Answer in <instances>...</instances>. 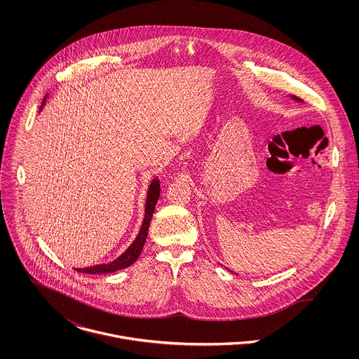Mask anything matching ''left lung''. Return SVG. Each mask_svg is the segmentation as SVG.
I'll use <instances>...</instances> for the list:
<instances>
[{"instance_id":"1","label":"left lung","mask_w":359,"mask_h":359,"mask_svg":"<svg viewBox=\"0 0 359 359\" xmlns=\"http://www.w3.org/2000/svg\"><path fill=\"white\" fill-rule=\"evenodd\" d=\"M292 98H293V100H296V101H302L300 98H296V97H292Z\"/></svg>"}]
</instances>
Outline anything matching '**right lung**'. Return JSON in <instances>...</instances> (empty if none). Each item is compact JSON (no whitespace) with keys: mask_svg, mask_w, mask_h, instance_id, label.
<instances>
[{"mask_svg":"<svg viewBox=\"0 0 359 359\" xmlns=\"http://www.w3.org/2000/svg\"><path fill=\"white\" fill-rule=\"evenodd\" d=\"M44 102H46V100H44ZM40 109H43V106ZM158 196H160V184H158V180L154 178L148 189V198H147V205H145V218H144L142 226L140 229V233L135 238V241L133 242V245L121 256L117 257L114 261H111L109 264L93 265V266H87V268H81V269H76V271L83 272V273H109V272H114L118 269H124V268L130 266L131 264H134L144 249V245H145V241L148 236V231H149V224H151V219L154 215V205L158 201Z\"/></svg>","mask_w":359,"mask_h":359,"instance_id":"1","label":"right lung"}]
</instances>
